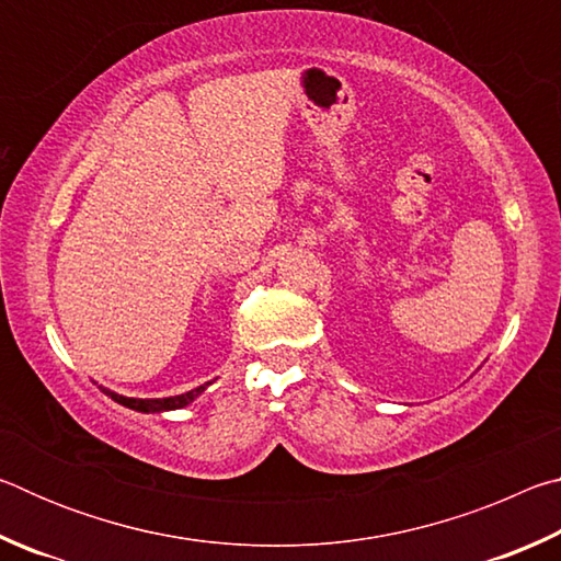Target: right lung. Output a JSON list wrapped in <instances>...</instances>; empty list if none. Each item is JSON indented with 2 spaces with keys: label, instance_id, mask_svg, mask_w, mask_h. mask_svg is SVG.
I'll return each instance as SVG.
<instances>
[{
  "label": "right lung",
  "instance_id": "1",
  "mask_svg": "<svg viewBox=\"0 0 561 561\" xmlns=\"http://www.w3.org/2000/svg\"><path fill=\"white\" fill-rule=\"evenodd\" d=\"M207 386V383H205ZM205 386L201 388H193V391L187 393H180V396H170V398H126V396H118L108 391V388H103V393L111 396L113 401L133 408V411H140V413H160V411H175V408H183L190 401H195L197 396L205 391Z\"/></svg>",
  "mask_w": 561,
  "mask_h": 561
}]
</instances>
